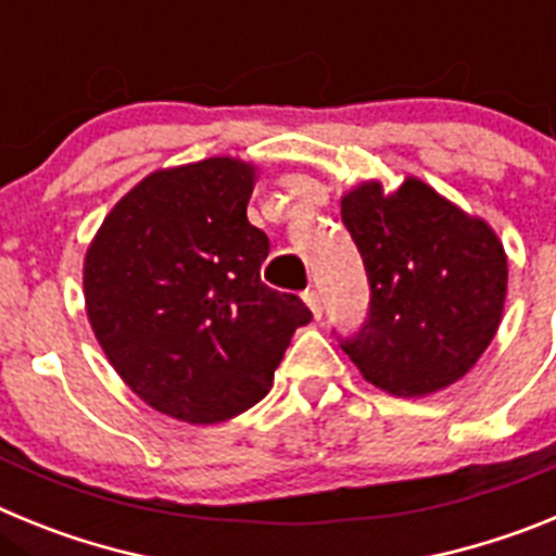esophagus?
Listing matches in <instances>:
<instances>
[{"label":"esophagus","mask_w":556,"mask_h":556,"mask_svg":"<svg viewBox=\"0 0 556 556\" xmlns=\"http://www.w3.org/2000/svg\"><path fill=\"white\" fill-rule=\"evenodd\" d=\"M303 301H306V306L312 308V314L320 320L323 317V303H320V292H314V289H306L303 292Z\"/></svg>","instance_id":"obj_1"}]
</instances>
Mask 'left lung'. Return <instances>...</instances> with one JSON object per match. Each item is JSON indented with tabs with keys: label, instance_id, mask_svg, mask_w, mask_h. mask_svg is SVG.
Masks as SVG:
<instances>
[{
	"label": "left lung",
	"instance_id": "obj_1",
	"mask_svg": "<svg viewBox=\"0 0 556 556\" xmlns=\"http://www.w3.org/2000/svg\"><path fill=\"white\" fill-rule=\"evenodd\" d=\"M339 205L370 281L365 328L342 351L390 395L459 381L504 317L509 269L495 230L415 175L395 191L362 180Z\"/></svg>",
	"mask_w": 556,
	"mask_h": 556
}]
</instances>
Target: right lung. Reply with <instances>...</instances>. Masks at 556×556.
<instances>
[{
  "label": "right lung",
  "instance_id": "add662e5",
  "mask_svg": "<svg viewBox=\"0 0 556 556\" xmlns=\"http://www.w3.org/2000/svg\"><path fill=\"white\" fill-rule=\"evenodd\" d=\"M250 161L150 172L108 211L83 262L86 314L113 370L161 415L223 424L258 404L312 312L262 283Z\"/></svg>",
  "mask_w": 556,
  "mask_h": 556
}]
</instances>
